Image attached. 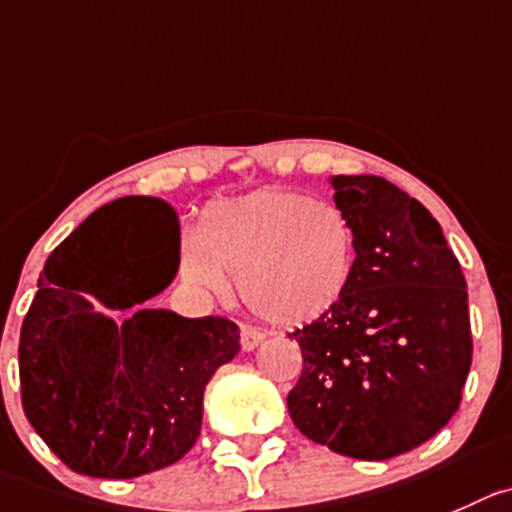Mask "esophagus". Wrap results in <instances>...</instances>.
I'll return each instance as SVG.
<instances>
[{
	"label": "esophagus",
	"mask_w": 512,
	"mask_h": 512,
	"mask_svg": "<svg viewBox=\"0 0 512 512\" xmlns=\"http://www.w3.org/2000/svg\"><path fill=\"white\" fill-rule=\"evenodd\" d=\"M261 332H256V329H251V326H241V349L243 352H251V349H256L261 344Z\"/></svg>",
	"instance_id": "obj_1"
}]
</instances>
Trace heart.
<instances>
[{
	"label": "heart",
	"instance_id": "heart-1",
	"mask_svg": "<svg viewBox=\"0 0 512 512\" xmlns=\"http://www.w3.org/2000/svg\"><path fill=\"white\" fill-rule=\"evenodd\" d=\"M357 256V231L334 203L306 193L264 188L216 201L196 226L180 269L188 281L221 291L236 274L251 314L274 326H296L329 314L347 291Z\"/></svg>",
	"mask_w": 512,
	"mask_h": 512
}]
</instances>
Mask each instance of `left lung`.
<instances>
[{"label": "left lung", "instance_id": "1", "mask_svg": "<svg viewBox=\"0 0 512 512\" xmlns=\"http://www.w3.org/2000/svg\"><path fill=\"white\" fill-rule=\"evenodd\" d=\"M357 231L352 281L294 339L289 415L301 435L357 460L420 447L460 407L472 362L465 276L440 223L379 175H337Z\"/></svg>", "mask_w": 512, "mask_h": 512}]
</instances>
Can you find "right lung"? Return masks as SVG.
<instances>
[{"mask_svg":"<svg viewBox=\"0 0 512 512\" xmlns=\"http://www.w3.org/2000/svg\"><path fill=\"white\" fill-rule=\"evenodd\" d=\"M180 228L158 198L97 208L47 259L19 334L22 407L70 470L128 480L186 455L201 435L203 389L241 349L226 316L143 309L118 326L82 294L130 309L178 269Z\"/></svg>","mask_w":512,"mask_h":512,"instance_id":"right-lung-1","label":"right lung"}]
</instances>
